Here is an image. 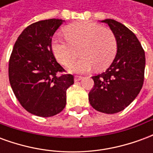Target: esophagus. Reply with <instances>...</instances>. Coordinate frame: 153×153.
Returning <instances> with one entry per match:
<instances>
[{"label": "esophagus", "instance_id": "34e87169", "mask_svg": "<svg viewBox=\"0 0 153 153\" xmlns=\"http://www.w3.org/2000/svg\"><path fill=\"white\" fill-rule=\"evenodd\" d=\"M83 79V77L82 76H79V75H75L74 76V82H78V81H79Z\"/></svg>", "mask_w": 153, "mask_h": 153}]
</instances>
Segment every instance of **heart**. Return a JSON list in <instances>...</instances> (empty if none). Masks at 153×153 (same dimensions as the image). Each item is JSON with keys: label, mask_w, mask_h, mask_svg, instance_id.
Here are the masks:
<instances>
[{"label": "heart", "mask_w": 153, "mask_h": 153, "mask_svg": "<svg viewBox=\"0 0 153 153\" xmlns=\"http://www.w3.org/2000/svg\"><path fill=\"white\" fill-rule=\"evenodd\" d=\"M66 40L54 38L51 48L61 65L68 66L78 57L81 58L70 66V72L87 73L95 67L103 70L111 65L117 52V39L109 28L90 21L68 25L64 30Z\"/></svg>", "instance_id": "b5f03b06"}]
</instances>
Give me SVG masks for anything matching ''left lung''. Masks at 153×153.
I'll list each match as a JSON object with an SVG mask.
<instances>
[{"instance_id": "8db88e82", "label": "left lung", "mask_w": 153, "mask_h": 153, "mask_svg": "<svg viewBox=\"0 0 153 153\" xmlns=\"http://www.w3.org/2000/svg\"><path fill=\"white\" fill-rule=\"evenodd\" d=\"M117 39V53L111 65L93 76L94 86L88 94L91 106L100 112L115 114L126 108L140 92L145 70V53L141 43L127 27L106 19Z\"/></svg>"}]
</instances>
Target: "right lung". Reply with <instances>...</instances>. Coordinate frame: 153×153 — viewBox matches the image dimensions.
<instances>
[{"mask_svg": "<svg viewBox=\"0 0 153 153\" xmlns=\"http://www.w3.org/2000/svg\"><path fill=\"white\" fill-rule=\"evenodd\" d=\"M64 20L50 19L32 24L19 36L9 61L10 83L27 111L50 117L63 111L66 90L74 83L72 74L55 58L51 39Z\"/></svg>", "mask_w": 153, "mask_h": 153, "instance_id": "right-lung-1", "label": "right lung"}]
</instances>
